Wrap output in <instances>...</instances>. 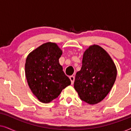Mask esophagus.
Returning a JSON list of instances; mask_svg holds the SVG:
<instances>
[{"mask_svg": "<svg viewBox=\"0 0 131 131\" xmlns=\"http://www.w3.org/2000/svg\"><path fill=\"white\" fill-rule=\"evenodd\" d=\"M74 79H75V78H74V76H70V80H71V84H72V85L73 83H74Z\"/></svg>", "mask_w": 131, "mask_h": 131, "instance_id": "obj_1", "label": "esophagus"}]
</instances>
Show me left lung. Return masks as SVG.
I'll return each instance as SVG.
<instances>
[{
  "label": "left lung",
  "instance_id": "obj_1",
  "mask_svg": "<svg viewBox=\"0 0 131 131\" xmlns=\"http://www.w3.org/2000/svg\"><path fill=\"white\" fill-rule=\"evenodd\" d=\"M117 76V69L108 53L97 45L84 52L82 66L75 76L74 88L82 101L96 104L107 95Z\"/></svg>",
  "mask_w": 131,
  "mask_h": 131
}]
</instances>
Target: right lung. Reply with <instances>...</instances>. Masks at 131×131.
Listing matches in <instances>:
<instances>
[{"mask_svg":"<svg viewBox=\"0 0 131 131\" xmlns=\"http://www.w3.org/2000/svg\"><path fill=\"white\" fill-rule=\"evenodd\" d=\"M62 53L55 43L47 42L33 50L26 58L25 74L28 85L43 103L57 98L62 89L71 84L59 63Z\"/></svg>","mask_w":131,"mask_h":131,"instance_id":"obj_1","label":"right lung"}]
</instances>
